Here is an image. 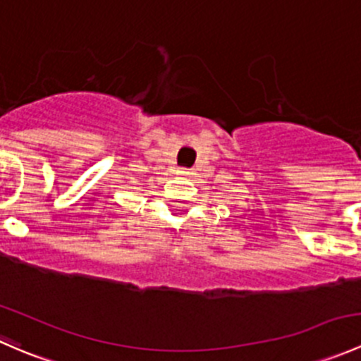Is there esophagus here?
<instances>
[{
    "mask_svg": "<svg viewBox=\"0 0 361 361\" xmlns=\"http://www.w3.org/2000/svg\"><path fill=\"white\" fill-rule=\"evenodd\" d=\"M178 173H180V174H190V171H188V169H180V171H178Z\"/></svg>",
    "mask_w": 361,
    "mask_h": 361,
    "instance_id": "34e87169",
    "label": "esophagus"
}]
</instances>
